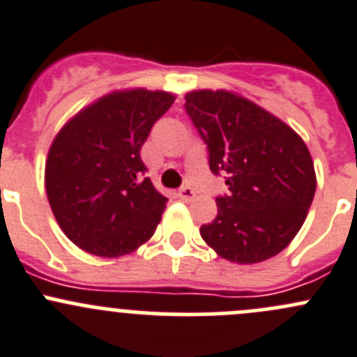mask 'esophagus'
<instances>
[{
  "instance_id": "1",
  "label": "esophagus",
  "mask_w": 357,
  "mask_h": 357,
  "mask_svg": "<svg viewBox=\"0 0 357 357\" xmlns=\"http://www.w3.org/2000/svg\"><path fill=\"white\" fill-rule=\"evenodd\" d=\"M178 195H179V199H181V200H185V202H190V200H193V199H195V197H197V193L193 192V190L190 188V186H185V188H181V190H179V193H178Z\"/></svg>"
}]
</instances>
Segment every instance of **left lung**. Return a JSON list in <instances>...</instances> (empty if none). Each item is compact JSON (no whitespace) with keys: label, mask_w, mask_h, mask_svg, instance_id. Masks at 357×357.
<instances>
[{"label":"left lung","mask_w":357,"mask_h":357,"mask_svg":"<svg viewBox=\"0 0 357 357\" xmlns=\"http://www.w3.org/2000/svg\"><path fill=\"white\" fill-rule=\"evenodd\" d=\"M185 109L207 143L214 174L229 193L200 228L208 247L236 264H255L283 250L307 218L316 172L304 139L245 96L226 89L186 93Z\"/></svg>","instance_id":"1"}]
</instances>
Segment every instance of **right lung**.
I'll use <instances>...</instances> for the list:
<instances>
[{
    "instance_id": "1",
    "label": "right lung",
    "mask_w": 357,
    "mask_h": 357,
    "mask_svg": "<svg viewBox=\"0 0 357 357\" xmlns=\"http://www.w3.org/2000/svg\"><path fill=\"white\" fill-rule=\"evenodd\" d=\"M167 91L117 89L79 110L59 131L45 165L50 207L67 238L98 257H121L155 233L165 199L142 146L174 103Z\"/></svg>"
}]
</instances>
